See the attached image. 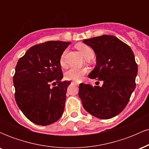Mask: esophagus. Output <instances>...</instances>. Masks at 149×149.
I'll list each match as a JSON object with an SVG mask.
<instances>
[{
  "instance_id": "1",
  "label": "esophagus",
  "mask_w": 149,
  "mask_h": 149,
  "mask_svg": "<svg viewBox=\"0 0 149 149\" xmlns=\"http://www.w3.org/2000/svg\"><path fill=\"white\" fill-rule=\"evenodd\" d=\"M72 83H73V84H74V85H78V83H77V82H76V81H73Z\"/></svg>"
}]
</instances>
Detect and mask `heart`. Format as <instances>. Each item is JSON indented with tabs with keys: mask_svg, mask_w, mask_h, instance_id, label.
<instances>
[{
	"mask_svg": "<svg viewBox=\"0 0 149 149\" xmlns=\"http://www.w3.org/2000/svg\"><path fill=\"white\" fill-rule=\"evenodd\" d=\"M76 47L85 59H90L94 57V51L90 46L85 45L83 43H78L76 45ZM66 51L65 50L61 54L60 59H59V64L62 67H64L66 63H65V55H66ZM88 72V69L86 68H71L65 73V78L68 80H80L82 77L86 74Z\"/></svg>",
	"mask_w": 149,
	"mask_h": 149,
	"instance_id": "heart-1",
	"label": "heart"
}]
</instances>
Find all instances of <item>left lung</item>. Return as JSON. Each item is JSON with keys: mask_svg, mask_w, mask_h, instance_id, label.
<instances>
[{"mask_svg": "<svg viewBox=\"0 0 149 149\" xmlns=\"http://www.w3.org/2000/svg\"><path fill=\"white\" fill-rule=\"evenodd\" d=\"M96 54V66L88 75L102 86L80 83L78 95L89 113L100 119L115 117L127 106L136 87L138 67L132 49L113 36L85 39Z\"/></svg>", "mask_w": 149, "mask_h": 149, "instance_id": "1", "label": "left lung"}]
</instances>
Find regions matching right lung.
Masks as SVG:
<instances>
[{
	"label": "right lung",
	"instance_id": "1",
	"mask_svg": "<svg viewBox=\"0 0 149 149\" xmlns=\"http://www.w3.org/2000/svg\"><path fill=\"white\" fill-rule=\"evenodd\" d=\"M70 43L57 40L38 44L18 60L13 77L15 100L24 115L33 123L48 125L64 113L71 82L61 81L59 59Z\"/></svg>",
	"mask_w": 149,
	"mask_h": 149
}]
</instances>
